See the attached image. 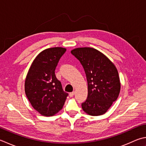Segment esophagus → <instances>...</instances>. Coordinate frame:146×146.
I'll return each mask as SVG.
<instances>
[{"mask_svg":"<svg viewBox=\"0 0 146 146\" xmlns=\"http://www.w3.org/2000/svg\"><path fill=\"white\" fill-rule=\"evenodd\" d=\"M75 92H72L70 93L69 96H70V97H71V98H72V97H73V96L75 95Z\"/></svg>","mask_w":146,"mask_h":146,"instance_id":"34e87169","label":"esophagus"}]
</instances>
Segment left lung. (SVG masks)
<instances>
[{
  "label": "left lung",
  "instance_id": "8db88e82",
  "mask_svg": "<svg viewBox=\"0 0 146 146\" xmlns=\"http://www.w3.org/2000/svg\"><path fill=\"white\" fill-rule=\"evenodd\" d=\"M71 53L81 62L87 76L88 96L82 104V110L91 116L104 115L120 92L115 65L104 54L92 47L76 48Z\"/></svg>",
  "mask_w": 146,
  "mask_h": 146
}]
</instances>
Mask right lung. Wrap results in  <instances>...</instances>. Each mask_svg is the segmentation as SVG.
Returning <instances> with one entry per match:
<instances>
[{"mask_svg":"<svg viewBox=\"0 0 146 146\" xmlns=\"http://www.w3.org/2000/svg\"><path fill=\"white\" fill-rule=\"evenodd\" d=\"M66 48L52 47L40 52L33 60L25 82L26 96L32 107L44 116L62 109L68 94L55 75V70Z\"/></svg>","mask_w":146,"mask_h":146,"instance_id":"right-lung-1","label":"right lung"}]
</instances>
